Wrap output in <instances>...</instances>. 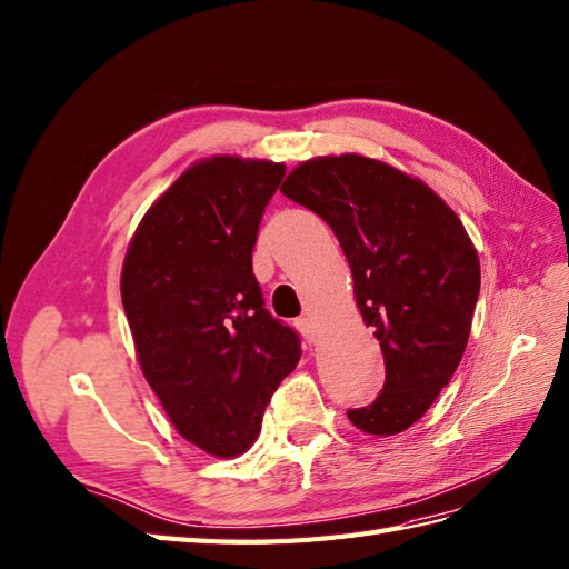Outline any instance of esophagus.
I'll return each instance as SVG.
<instances>
[{
	"label": "esophagus",
	"mask_w": 569,
	"mask_h": 569,
	"mask_svg": "<svg viewBox=\"0 0 569 569\" xmlns=\"http://www.w3.org/2000/svg\"><path fill=\"white\" fill-rule=\"evenodd\" d=\"M298 325V329H300V335L306 337L310 345H315L317 341V325L310 320V317H300V320L296 322Z\"/></svg>",
	"instance_id": "1"
}]
</instances>
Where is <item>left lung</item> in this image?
<instances>
[{"mask_svg":"<svg viewBox=\"0 0 569 569\" xmlns=\"http://www.w3.org/2000/svg\"><path fill=\"white\" fill-rule=\"evenodd\" d=\"M281 193L337 234L386 361L380 395L349 409L351 425L371 436L409 429L453 378L470 337L480 261L463 222L425 181L361 154L302 162Z\"/></svg>","mask_w":569,"mask_h":569,"instance_id":"obj_1","label":"left lung"}]
</instances>
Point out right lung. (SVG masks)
Returning a JSON list of instances; mask_svg holds the SVG:
<instances>
[{
	"instance_id": "1",
	"label": "right lung",
	"mask_w": 569,
	"mask_h": 569,
	"mask_svg": "<svg viewBox=\"0 0 569 569\" xmlns=\"http://www.w3.org/2000/svg\"><path fill=\"white\" fill-rule=\"evenodd\" d=\"M283 164L218 154L157 198L130 240L121 298L142 376L183 439L218 458L254 443L300 361V337L263 308L252 271Z\"/></svg>"
}]
</instances>
